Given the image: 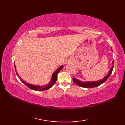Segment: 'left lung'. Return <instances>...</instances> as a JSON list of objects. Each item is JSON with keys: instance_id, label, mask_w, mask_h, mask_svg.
I'll return each instance as SVG.
<instances>
[{"instance_id": "left-lung-1", "label": "left lung", "mask_w": 125, "mask_h": 125, "mask_svg": "<svg viewBox=\"0 0 125 125\" xmlns=\"http://www.w3.org/2000/svg\"><path fill=\"white\" fill-rule=\"evenodd\" d=\"M112 63H113V67L111 68V69L109 70L108 74L106 75V76H105L103 79H102V80L96 81H92H92L91 82H90V81L82 82V81L79 80L78 79L75 78H73V82L77 85H78L79 86L83 87V88L89 89V88H94V87H96V86H99L106 81L107 80V79L109 78V77L110 76V75L111 74V73H112V71H113V66H113V65H114V61L112 62Z\"/></svg>"}]
</instances>
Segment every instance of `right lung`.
Returning <instances> with one entry per match:
<instances>
[{"instance_id": "right-lung-1", "label": "right lung", "mask_w": 125, "mask_h": 125, "mask_svg": "<svg viewBox=\"0 0 125 125\" xmlns=\"http://www.w3.org/2000/svg\"><path fill=\"white\" fill-rule=\"evenodd\" d=\"M14 67H15V70H16V67H15V65H14ZM63 66H60L55 71V73L52 75L51 81H50V82L48 84H47L46 85H45V86H39V85H35L30 84L26 82L25 81H24L22 80V79L19 77V74H18L17 73V74L18 75V77H19V79L21 80V81L22 83H23L26 86H28V88H29L30 89H31V90H36V91H44V90H46L50 89L51 88H52V86L55 84V83L57 81V74H58L59 72L63 68Z\"/></svg>"}]
</instances>
